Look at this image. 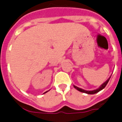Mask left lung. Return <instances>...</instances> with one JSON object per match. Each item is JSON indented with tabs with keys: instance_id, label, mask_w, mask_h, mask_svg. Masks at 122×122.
Wrapping results in <instances>:
<instances>
[{
	"instance_id": "8db88e82",
	"label": "left lung",
	"mask_w": 122,
	"mask_h": 122,
	"mask_svg": "<svg viewBox=\"0 0 122 122\" xmlns=\"http://www.w3.org/2000/svg\"><path fill=\"white\" fill-rule=\"evenodd\" d=\"M110 77L111 76L109 77V78H108L107 80V81H105V82H104L101 86H100V87H99V88H97V90H92V91H87V90H83V89H82V88H80V87H76V86H74V88H76L77 90H78L79 92H83V93H87V94H95V93H98L99 92H100L101 90H103V89L106 87V86H107V84H108V81H109V80H110Z\"/></svg>"
}]
</instances>
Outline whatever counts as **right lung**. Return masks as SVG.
Instances as JSON below:
<instances>
[{"label": "right lung", "instance_id": "add662e5", "mask_svg": "<svg viewBox=\"0 0 122 122\" xmlns=\"http://www.w3.org/2000/svg\"><path fill=\"white\" fill-rule=\"evenodd\" d=\"M46 92H45V93H46Z\"/></svg>", "mask_w": 122, "mask_h": 122}]
</instances>
